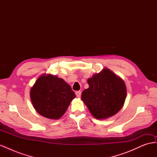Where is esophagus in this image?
<instances>
[{
    "label": "esophagus",
    "instance_id": "esophagus-1",
    "mask_svg": "<svg viewBox=\"0 0 157 157\" xmlns=\"http://www.w3.org/2000/svg\"><path fill=\"white\" fill-rule=\"evenodd\" d=\"M75 94H76V96H77V97L80 98V96H81V92H80V91H77V92H75Z\"/></svg>",
    "mask_w": 157,
    "mask_h": 157
}]
</instances>
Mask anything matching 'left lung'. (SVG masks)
Listing matches in <instances>:
<instances>
[{
  "instance_id": "8db88e82",
  "label": "left lung",
  "mask_w": 157,
  "mask_h": 157,
  "mask_svg": "<svg viewBox=\"0 0 157 157\" xmlns=\"http://www.w3.org/2000/svg\"><path fill=\"white\" fill-rule=\"evenodd\" d=\"M89 88L82 93L81 99L92 115L98 119L115 115L124 105L126 84L111 70L103 68L100 73L88 79Z\"/></svg>"
}]
</instances>
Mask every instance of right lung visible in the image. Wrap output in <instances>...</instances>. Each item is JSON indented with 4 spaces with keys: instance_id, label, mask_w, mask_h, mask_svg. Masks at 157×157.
I'll use <instances>...</instances> for the list:
<instances>
[{
    "instance_id": "right-lung-1",
    "label": "right lung",
    "mask_w": 157,
    "mask_h": 157,
    "mask_svg": "<svg viewBox=\"0 0 157 157\" xmlns=\"http://www.w3.org/2000/svg\"><path fill=\"white\" fill-rule=\"evenodd\" d=\"M30 97L33 107L40 115L59 119L67 111L75 94L63 79L44 74L31 88Z\"/></svg>"
}]
</instances>
